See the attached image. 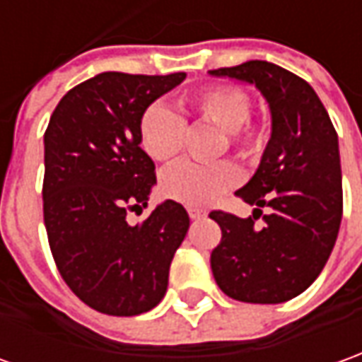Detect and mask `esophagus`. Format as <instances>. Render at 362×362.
<instances>
[{
	"mask_svg": "<svg viewBox=\"0 0 362 362\" xmlns=\"http://www.w3.org/2000/svg\"><path fill=\"white\" fill-rule=\"evenodd\" d=\"M188 216H190L192 220H200V218H206V212L198 210V208H188Z\"/></svg>",
	"mask_w": 362,
	"mask_h": 362,
	"instance_id": "34e87169",
	"label": "esophagus"
}]
</instances>
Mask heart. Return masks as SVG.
Returning a JSON list of instances; mask_svg holds the SVG:
<instances>
[{"instance_id":"heart-1","label":"heart","mask_w":362,"mask_h":362,"mask_svg":"<svg viewBox=\"0 0 362 362\" xmlns=\"http://www.w3.org/2000/svg\"><path fill=\"white\" fill-rule=\"evenodd\" d=\"M190 109L204 122L223 132L228 146L242 158H253L264 146V136L247 124L252 115V100L242 88L230 85L202 88L190 98ZM184 130V119L176 110L162 103H154L142 112L139 120L140 146L152 160L168 162L180 152ZM238 170L228 162L214 166L180 162L162 174L160 186L170 200L186 204L190 208H204L232 190L238 184Z\"/></svg>"}]
</instances>
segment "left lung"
Instances as JSON below:
<instances>
[{"mask_svg": "<svg viewBox=\"0 0 362 362\" xmlns=\"http://www.w3.org/2000/svg\"><path fill=\"white\" fill-rule=\"evenodd\" d=\"M253 85L272 112V136L257 170L235 192L253 218L212 212L222 242L210 264L223 293L243 303H284L323 272L343 218L339 139L313 87L267 61L208 71ZM269 207L264 228L255 212ZM259 217V216H258Z\"/></svg>", "mask_w": 362, "mask_h": 362, "instance_id": "obj_1", "label": "left lung"}]
</instances>
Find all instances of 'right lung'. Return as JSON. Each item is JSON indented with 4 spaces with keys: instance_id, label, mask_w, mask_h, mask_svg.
Instances as JSON below:
<instances>
[{
    "instance_id": "right-lung-1",
    "label": "right lung",
    "mask_w": 362,
    "mask_h": 362,
    "mask_svg": "<svg viewBox=\"0 0 362 362\" xmlns=\"http://www.w3.org/2000/svg\"><path fill=\"white\" fill-rule=\"evenodd\" d=\"M186 73L95 75L59 100L45 130L43 220L59 274L83 303L132 317L160 303L172 257L186 238L184 206L164 200L142 223L154 162L140 148L139 120Z\"/></svg>"
}]
</instances>
